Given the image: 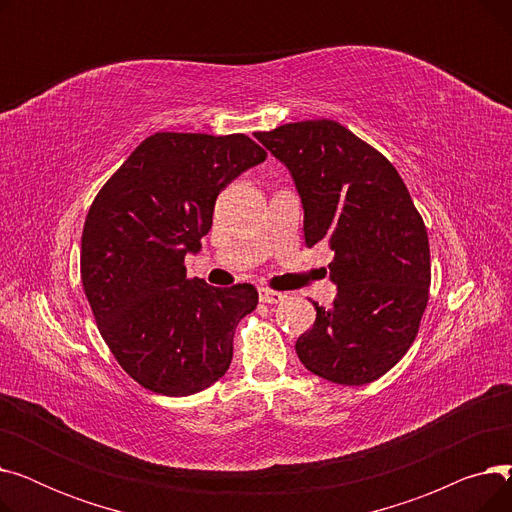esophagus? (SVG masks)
I'll list each match as a JSON object with an SVG mask.
<instances>
[{"instance_id": "1", "label": "esophagus", "mask_w": 512, "mask_h": 512, "mask_svg": "<svg viewBox=\"0 0 512 512\" xmlns=\"http://www.w3.org/2000/svg\"><path fill=\"white\" fill-rule=\"evenodd\" d=\"M284 299H286L284 292H276V290H270V288H259V301L261 303L276 305V303H280Z\"/></svg>"}]
</instances>
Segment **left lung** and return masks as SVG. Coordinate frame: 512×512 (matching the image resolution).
Masks as SVG:
<instances>
[{
	"label": "left lung",
	"mask_w": 512,
	"mask_h": 512,
	"mask_svg": "<svg viewBox=\"0 0 512 512\" xmlns=\"http://www.w3.org/2000/svg\"><path fill=\"white\" fill-rule=\"evenodd\" d=\"M288 168L305 211L307 247L334 251L330 309L297 355L319 378L363 386L382 378L413 344L429 299L427 230L390 161L334 120H305L255 132Z\"/></svg>",
	"instance_id": "8db88e82"
}]
</instances>
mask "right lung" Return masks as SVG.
I'll use <instances>...</instances> for the list:
<instances>
[{"mask_svg":"<svg viewBox=\"0 0 512 512\" xmlns=\"http://www.w3.org/2000/svg\"><path fill=\"white\" fill-rule=\"evenodd\" d=\"M267 153L247 134L155 132L95 197L80 276L97 328L143 388L188 396L228 371L238 321L257 307L251 284L188 280L215 199Z\"/></svg>","mask_w":512,"mask_h":512,"instance_id":"obj_1","label":"right lung"}]
</instances>
